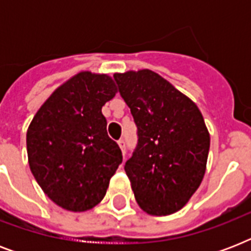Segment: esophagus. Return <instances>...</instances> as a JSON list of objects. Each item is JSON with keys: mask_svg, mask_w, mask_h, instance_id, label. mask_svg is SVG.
<instances>
[{"mask_svg": "<svg viewBox=\"0 0 251 251\" xmlns=\"http://www.w3.org/2000/svg\"><path fill=\"white\" fill-rule=\"evenodd\" d=\"M118 146H120V149H121L122 153L125 155L126 153V142L124 141V139H120V141H118Z\"/></svg>", "mask_w": 251, "mask_h": 251, "instance_id": "esophagus-1", "label": "esophagus"}]
</instances>
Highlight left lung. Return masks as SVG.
Masks as SVG:
<instances>
[{
	"label": "left lung",
	"instance_id": "obj_1",
	"mask_svg": "<svg viewBox=\"0 0 251 251\" xmlns=\"http://www.w3.org/2000/svg\"><path fill=\"white\" fill-rule=\"evenodd\" d=\"M137 125L138 143L125 163L135 201L155 216L181 210L202 182L210 134L198 106L151 70L114 74Z\"/></svg>",
	"mask_w": 251,
	"mask_h": 251
}]
</instances>
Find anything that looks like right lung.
<instances>
[{
	"label": "right lung",
	"mask_w": 251,
	"mask_h": 251,
	"mask_svg": "<svg viewBox=\"0 0 251 251\" xmlns=\"http://www.w3.org/2000/svg\"><path fill=\"white\" fill-rule=\"evenodd\" d=\"M116 92L110 76L82 72L58 87L29 124V169L45 194L65 210L82 212L99 204L122 163L101 113Z\"/></svg>",
	"instance_id": "obj_1"
}]
</instances>
